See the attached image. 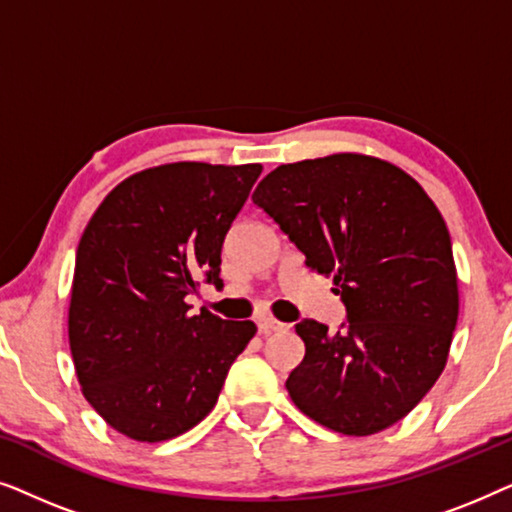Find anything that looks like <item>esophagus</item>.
I'll return each mask as SVG.
<instances>
[{
	"instance_id": "1",
	"label": "esophagus",
	"mask_w": 512,
	"mask_h": 512,
	"mask_svg": "<svg viewBox=\"0 0 512 512\" xmlns=\"http://www.w3.org/2000/svg\"><path fill=\"white\" fill-rule=\"evenodd\" d=\"M256 326H258V331L265 333V335L275 333V331H284V328H286V324L268 317V314H261V317H256Z\"/></svg>"
}]
</instances>
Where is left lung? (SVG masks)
<instances>
[{
	"instance_id": "1",
	"label": "left lung",
	"mask_w": 512,
	"mask_h": 512,
	"mask_svg": "<svg viewBox=\"0 0 512 512\" xmlns=\"http://www.w3.org/2000/svg\"><path fill=\"white\" fill-rule=\"evenodd\" d=\"M312 272L333 277L345 321L303 319L305 359L286 389L300 412L345 436L403 419L443 373L459 317L447 226L424 188L384 160L279 165L251 195Z\"/></svg>"
}]
</instances>
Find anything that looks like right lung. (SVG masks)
<instances>
[{"mask_svg":"<svg viewBox=\"0 0 512 512\" xmlns=\"http://www.w3.org/2000/svg\"><path fill=\"white\" fill-rule=\"evenodd\" d=\"M261 165L172 163L132 174L83 230L69 305V347L83 396L111 429L158 443L216 405L254 321L191 312L223 286L221 249Z\"/></svg>","mask_w":512,"mask_h":512,"instance_id":"1","label":"right lung"}]
</instances>
